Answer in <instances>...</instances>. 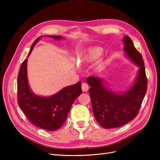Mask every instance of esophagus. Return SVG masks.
<instances>
[{
	"label": "esophagus",
	"mask_w": 160,
	"mask_h": 160,
	"mask_svg": "<svg viewBox=\"0 0 160 160\" xmlns=\"http://www.w3.org/2000/svg\"><path fill=\"white\" fill-rule=\"evenodd\" d=\"M89 85L88 83H83L81 85L82 90H83V91H84V92L88 91V89H89Z\"/></svg>",
	"instance_id": "34e87169"
}]
</instances>
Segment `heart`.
Returning <instances> with one entry per match:
<instances>
[{
	"mask_svg": "<svg viewBox=\"0 0 160 160\" xmlns=\"http://www.w3.org/2000/svg\"><path fill=\"white\" fill-rule=\"evenodd\" d=\"M101 54V50L99 49H98V48H95V49H91L89 54H88V58L90 61H93L95 60L96 59L100 56Z\"/></svg>",
	"mask_w": 160,
	"mask_h": 160,
	"instance_id": "heart-1",
	"label": "heart"
}]
</instances>
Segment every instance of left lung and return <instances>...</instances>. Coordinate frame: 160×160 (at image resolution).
<instances>
[{
	"label": "left lung",
	"instance_id": "1",
	"mask_svg": "<svg viewBox=\"0 0 160 160\" xmlns=\"http://www.w3.org/2000/svg\"><path fill=\"white\" fill-rule=\"evenodd\" d=\"M127 55L139 67L138 75L133 85L122 94L111 92L105 88L102 79L88 77L89 93L96 121L101 127L112 129L122 126L138 115L148 88V79L142 56L128 36L123 38Z\"/></svg>",
	"mask_w": 160,
	"mask_h": 160
}]
</instances>
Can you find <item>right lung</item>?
<instances>
[{
	"label": "right lung",
	"instance_id": "1",
	"mask_svg": "<svg viewBox=\"0 0 160 160\" xmlns=\"http://www.w3.org/2000/svg\"><path fill=\"white\" fill-rule=\"evenodd\" d=\"M41 37L34 41L28 56ZM51 37L55 39L61 38L59 35ZM27 64V59L21 64L17 78V102L19 107L27 119L36 126L48 131L57 130L63 125L72 103L81 94V82L67 87L49 98L37 96L28 87Z\"/></svg>",
	"mask_w": 160,
	"mask_h": 160
}]
</instances>
